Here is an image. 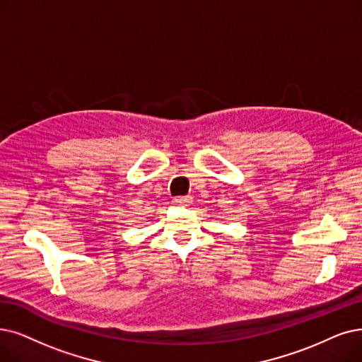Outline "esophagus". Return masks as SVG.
<instances>
[{
	"instance_id": "1",
	"label": "esophagus",
	"mask_w": 362,
	"mask_h": 362,
	"mask_svg": "<svg viewBox=\"0 0 362 362\" xmlns=\"http://www.w3.org/2000/svg\"><path fill=\"white\" fill-rule=\"evenodd\" d=\"M173 205H180V206H187V204L190 202V196H178L172 200Z\"/></svg>"
}]
</instances>
